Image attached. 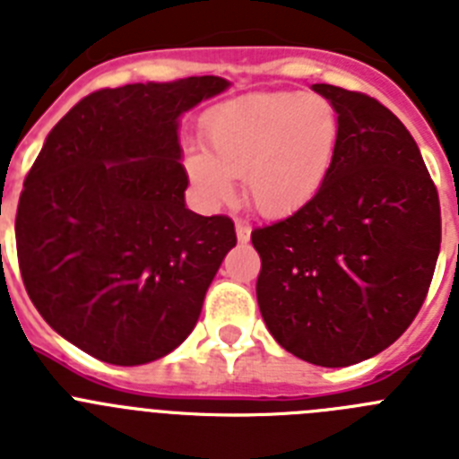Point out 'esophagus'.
<instances>
[{
  "label": "esophagus",
  "instance_id": "1",
  "mask_svg": "<svg viewBox=\"0 0 459 459\" xmlns=\"http://www.w3.org/2000/svg\"><path fill=\"white\" fill-rule=\"evenodd\" d=\"M237 238L238 243H248L250 241V225L243 221H237Z\"/></svg>",
  "mask_w": 459,
  "mask_h": 459
}]
</instances>
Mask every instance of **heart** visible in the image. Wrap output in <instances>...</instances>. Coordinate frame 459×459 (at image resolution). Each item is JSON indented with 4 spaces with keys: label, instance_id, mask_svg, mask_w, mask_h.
<instances>
[{
    "label": "heart",
    "instance_id": "b5f03b06",
    "mask_svg": "<svg viewBox=\"0 0 459 459\" xmlns=\"http://www.w3.org/2000/svg\"><path fill=\"white\" fill-rule=\"evenodd\" d=\"M342 137L338 109L324 96L301 91L253 93L227 100L204 117L209 152L195 149L186 172L209 204L246 195L264 216H287L324 188Z\"/></svg>",
    "mask_w": 459,
    "mask_h": 459
}]
</instances>
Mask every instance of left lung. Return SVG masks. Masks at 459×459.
I'll return each mask as SVG.
<instances>
[{
  "instance_id": "1",
  "label": "left lung",
  "mask_w": 459,
  "mask_h": 459,
  "mask_svg": "<svg viewBox=\"0 0 459 459\" xmlns=\"http://www.w3.org/2000/svg\"><path fill=\"white\" fill-rule=\"evenodd\" d=\"M338 109L342 137L324 188L250 234L262 259L257 303L290 354L354 366L391 347L435 275L441 209L404 124L360 91L312 84Z\"/></svg>"
}]
</instances>
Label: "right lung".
<instances>
[{
  "instance_id": "right-lung-1",
  "label": "right lung",
  "mask_w": 459,
  "mask_h": 459,
  "mask_svg": "<svg viewBox=\"0 0 459 459\" xmlns=\"http://www.w3.org/2000/svg\"><path fill=\"white\" fill-rule=\"evenodd\" d=\"M216 75L99 89L55 126L24 177L15 246L24 290L56 333L112 366L190 335L237 246L232 218L186 209L179 117Z\"/></svg>"
}]
</instances>
